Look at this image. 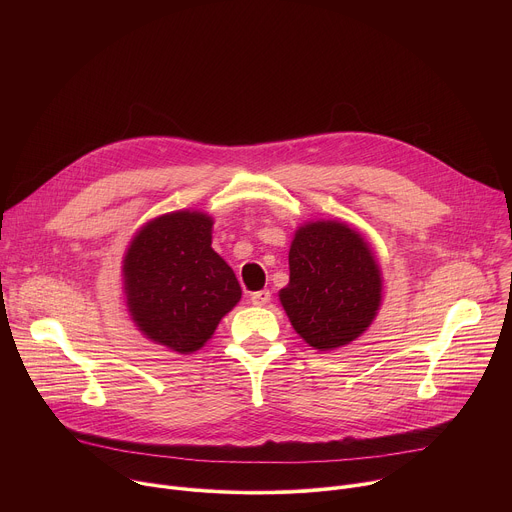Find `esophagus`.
I'll list each match as a JSON object with an SVG mask.
<instances>
[{
    "instance_id": "1",
    "label": "esophagus",
    "mask_w": 512,
    "mask_h": 512,
    "mask_svg": "<svg viewBox=\"0 0 512 512\" xmlns=\"http://www.w3.org/2000/svg\"><path fill=\"white\" fill-rule=\"evenodd\" d=\"M269 300H271L269 289H259V291H255V294H251V302L255 306H265V304H269Z\"/></svg>"
}]
</instances>
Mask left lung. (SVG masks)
Wrapping results in <instances>:
<instances>
[{
    "instance_id": "obj_1",
    "label": "left lung",
    "mask_w": 512,
    "mask_h": 512,
    "mask_svg": "<svg viewBox=\"0 0 512 512\" xmlns=\"http://www.w3.org/2000/svg\"><path fill=\"white\" fill-rule=\"evenodd\" d=\"M294 330L316 350L352 342L381 304V271L364 239L342 223H310L289 249V283L279 291Z\"/></svg>"
}]
</instances>
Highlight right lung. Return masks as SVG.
<instances>
[{"label":"right lung","mask_w":512,"mask_h":512,"mask_svg":"<svg viewBox=\"0 0 512 512\" xmlns=\"http://www.w3.org/2000/svg\"><path fill=\"white\" fill-rule=\"evenodd\" d=\"M210 231L208 214H164L135 235L123 261L133 322L180 354L204 346L241 300L233 269L210 247Z\"/></svg>","instance_id":"1"}]
</instances>
